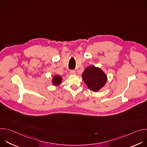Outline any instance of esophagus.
Returning <instances> with one entry per match:
<instances>
[{"instance_id": "1", "label": "esophagus", "mask_w": 147, "mask_h": 147, "mask_svg": "<svg viewBox=\"0 0 147 147\" xmlns=\"http://www.w3.org/2000/svg\"><path fill=\"white\" fill-rule=\"evenodd\" d=\"M70 74H71V75H75V74H76V71H75L74 70H70Z\"/></svg>"}]
</instances>
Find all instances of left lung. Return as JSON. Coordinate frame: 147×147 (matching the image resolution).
<instances>
[{"label": "left lung", "mask_w": 147, "mask_h": 147, "mask_svg": "<svg viewBox=\"0 0 147 147\" xmlns=\"http://www.w3.org/2000/svg\"><path fill=\"white\" fill-rule=\"evenodd\" d=\"M82 77L87 86L93 92L99 91L105 86L108 80L105 72L94 66H90L84 70Z\"/></svg>", "instance_id": "obj_1"}]
</instances>
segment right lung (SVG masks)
<instances>
[{
	"label": "right lung",
	"mask_w": 147,
	"mask_h": 147,
	"mask_svg": "<svg viewBox=\"0 0 147 147\" xmlns=\"http://www.w3.org/2000/svg\"><path fill=\"white\" fill-rule=\"evenodd\" d=\"M62 82V77L59 75H55L52 79V84L54 86H59Z\"/></svg>",
	"instance_id": "add662e5"
}]
</instances>
